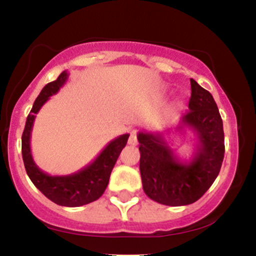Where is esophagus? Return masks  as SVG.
<instances>
[{
	"label": "esophagus",
	"mask_w": 256,
	"mask_h": 256,
	"mask_svg": "<svg viewBox=\"0 0 256 256\" xmlns=\"http://www.w3.org/2000/svg\"><path fill=\"white\" fill-rule=\"evenodd\" d=\"M137 143H138L137 134H136V132H131L130 137H128V144L134 146H137Z\"/></svg>",
	"instance_id": "obj_1"
}]
</instances>
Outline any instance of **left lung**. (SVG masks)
<instances>
[{
	"instance_id": "8db88e82",
	"label": "left lung",
	"mask_w": 256,
	"mask_h": 256,
	"mask_svg": "<svg viewBox=\"0 0 256 256\" xmlns=\"http://www.w3.org/2000/svg\"><path fill=\"white\" fill-rule=\"evenodd\" d=\"M189 110L182 116L178 131L185 128L198 137L189 161L177 156L164 134L138 132L140 171L149 198L166 206H186L204 196L218 177L224 160V128L212 94L194 79Z\"/></svg>"
}]
</instances>
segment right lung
<instances>
[{"label": "right lung", "instance_id": "add662e5", "mask_svg": "<svg viewBox=\"0 0 256 256\" xmlns=\"http://www.w3.org/2000/svg\"><path fill=\"white\" fill-rule=\"evenodd\" d=\"M67 78H68V72L64 71L56 80L46 84L40 92L26 119L22 137V152L26 173L34 186L46 198L58 206L79 207L101 198L110 182L112 170L116 165L122 148L128 143L130 134H122L116 140H110L104 146V150L100 152L98 156L80 171L68 176H50L43 172L34 164L31 154L30 140L32 128H34L36 114L42 108V106L50 98V96L55 95L60 90V88L66 83Z\"/></svg>", "mask_w": 256, "mask_h": 256}]
</instances>
